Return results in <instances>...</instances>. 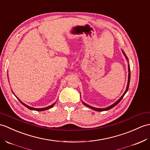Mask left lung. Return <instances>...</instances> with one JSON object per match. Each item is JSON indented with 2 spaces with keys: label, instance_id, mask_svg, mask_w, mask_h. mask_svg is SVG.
Wrapping results in <instances>:
<instances>
[{
  "label": "left lung",
  "instance_id": "1",
  "mask_svg": "<svg viewBox=\"0 0 150 150\" xmlns=\"http://www.w3.org/2000/svg\"><path fill=\"white\" fill-rule=\"evenodd\" d=\"M122 52H123V54H124V55H125V57H126V59L127 60H128V57H127V56L126 55V54H125L124 52H123V51L122 50ZM130 65H129V64H128V83H127V89H126V91H125V92L124 93V94L123 95L121 96V98L118 100L117 102H115L114 103H113L112 105H110L109 107H106V108H102V109H99V108H95V107H91V106H90V105H88V104H86V103H84V102H82V103H83V104L84 105H86V107H89L90 109H93V110H96V111H98V112H101V111H105V110H109V109H112V108H113L114 107H115L116 105H117L118 103H120V101L122 100V98H123V96H125V94H126V93L128 91V88H129V83H130Z\"/></svg>",
  "mask_w": 150,
  "mask_h": 150
}]
</instances>
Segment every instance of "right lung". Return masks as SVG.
Returning a JSON list of instances; mask_svg holds the SVG:
<instances>
[{
	"label": "right lung",
	"instance_id": "1",
	"mask_svg": "<svg viewBox=\"0 0 150 150\" xmlns=\"http://www.w3.org/2000/svg\"><path fill=\"white\" fill-rule=\"evenodd\" d=\"M17 98V97H16ZM17 99H18L20 102L22 103V105H23L25 107H26L27 108H28V109H30V110H36V111H43V110H48V109H50V108H52V107H54V105H55V103H53L52 104V105H50V106H48V107H45V108H41V109H36V108H33V107H29V106H28V105H27L26 104H25V103H23L22 101H20L18 98H17Z\"/></svg>",
	"mask_w": 150,
	"mask_h": 150
}]
</instances>
